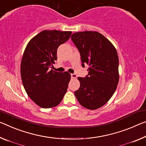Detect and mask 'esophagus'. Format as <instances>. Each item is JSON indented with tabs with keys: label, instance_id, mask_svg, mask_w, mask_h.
Segmentation results:
<instances>
[{
	"label": "esophagus",
	"instance_id": "1",
	"mask_svg": "<svg viewBox=\"0 0 146 146\" xmlns=\"http://www.w3.org/2000/svg\"><path fill=\"white\" fill-rule=\"evenodd\" d=\"M71 78H77V75H76V74H75V73H72V74H71Z\"/></svg>",
	"mask_w": 146,
	"mask_h": 146
}]
</instances>
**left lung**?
<instances>
[{
	"label": "left lung",
	"instance_id": "8db88e82",
	"mask_svg": "<svg viewBox=\"0 0 146 146\" xmlns=\"http://www.w3.org/2000/svg\"><path fill=\"white\" fill-rule=\"evenodd\" d=\"M82 66H89L88 75L78 77L80 88L75 92L79 103L90 110L101 107L109 101L119 81V58L114 45L98 32L84 31L72 34Z\"/></svg>",
	"mask_w": 146,
	"mask_h": 146
}]
</instances>
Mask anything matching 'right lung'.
I'll return each mask as SVG.
<instances>
[{
    "instance_id": "right-lung-1",
    "label": "right lung",
    "mask_w": 146,
    "mask_h": 146,
    "mask_svg": "<svg viewBox=\"0 0 146 146\" xmlns=\"http://www.w3.org/2000/svg\"><path fill=\"white\" fill-rule=\"evenodd\" d=\"M72 32L45 30L34 36L25 48L21 64L23 86L30 98L41 108L59 105L66 94L71 75L53 71L57 49Z\"/></svg>"
}]
</instances>
